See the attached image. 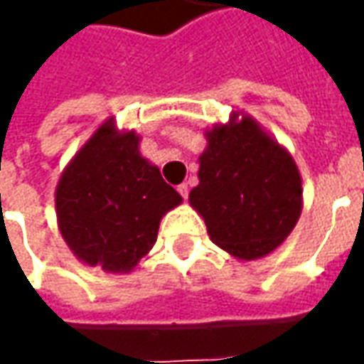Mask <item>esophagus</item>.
Instances as JSON below:
<instances>
[{
	"label": "esophagus",
	"mask_w": 364,
	"mask_h": 364,
	"mask_svg": "<svg viewBox=\"0 0 364 364\" xmlns=\"http://www.w3.org/2000/svg\"><path fill=\"white\" fill-rule=\"evenodd\" d=\"M177 191H179V195H181L183 198L189 197V187H187V183H181V185L177 187Z\"/></svg>",
	"instance_id": "esophagus-1"
}]
</instances>
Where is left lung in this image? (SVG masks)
Here are the masks:
<instances>
[{"mask_svg":"<svg viewBox=\"0 0 364 364\" xmlns=\"http://www.w3.org/2000/svg\"><path fill=\"white\" fill-rule=\"evenodd\" d=\"M198 185L189 193L214 244L240 261L273 253L302 213V177L290 151L242 111L205 130Z\"/></svg>","mask_w":364,"mask_h":364,"instance_id":"8db88e82","label":"left lung"}]
</instances>
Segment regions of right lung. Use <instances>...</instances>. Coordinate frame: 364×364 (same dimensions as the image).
Returning a JSON list of instances; mask_svg holds the SVG:
<instances>
[{
  "mask_svg": "<svg viewBox=\"0 0 364 364\" xmlns=\"http://www.w3.org/2000/svg\"><path fill=\"white\" fill-rule=\"evenodd\" d=\"M58 230L83 265L130 273L158 240L161 218L183 203L140 136L107 119L64 167L54 193Z\"/></svg>",
  "mask_w": 364,
  "mask_h": 364,
  "instance_id": "add662e5",
  "label": "right lung"
}]
</instances>
